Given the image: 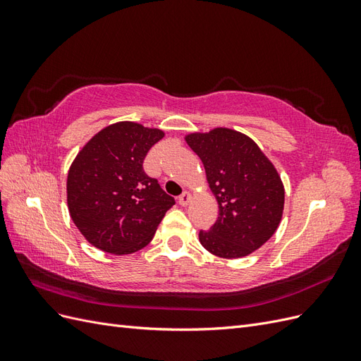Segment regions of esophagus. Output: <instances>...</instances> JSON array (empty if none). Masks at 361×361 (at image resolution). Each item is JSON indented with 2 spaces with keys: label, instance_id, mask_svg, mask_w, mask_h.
Segmentation results:
<instances>
[{
  "label": "esophagus",
  "instance_id": "34e87169",
  "mask_svg": "<svg viewBox=\"0 0 361 361\" xmlns=\"http://www.w3.org/2000/svg\"><path fill=\"white\" fill-rule=\"evenodd\" d=\"M190 202H191V194L187 192V191H183V192L179 195V204L187 206Z\"/></svg>",
  "mask_w": 361,
  "mask_h": 361
}]
</instances>
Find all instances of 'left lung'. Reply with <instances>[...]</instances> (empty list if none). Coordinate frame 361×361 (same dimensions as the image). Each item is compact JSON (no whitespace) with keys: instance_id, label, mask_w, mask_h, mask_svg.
<instances>
[{"instance_id":"8db88e82","label":"left lung","mask_w":361,"mask_h":361,"mask_svg":"<svg viewBox=\"0 0 361 361\" xmlns=\"http://www.w3.org/2000/svg\"><path fill=\"white\" fill-rule=\"evenodd\" d=\"M185 140L202 159L220 207L215 224L200 231V244L224 259L253 253L281 220L285 190L277 170L253 140L233 129L215 128Z\"/></svg>"}]
</instances>
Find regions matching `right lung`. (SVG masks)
<instances>
[{
  "instance_id": "right-lung-1",
  "label": "right lung",
  "mask_w": 361,
  "mask_h": 361,
  "mask_svg": "<svg viewBox=\"0 0 361 361\" xmlns=\"http://www.w3.org/2000/svg\"><path fill=\"white\" fill-rule=\"evenodd\" d=\"M164 137L159 129L118 122L97 133L68 174V206L75 226L96 248L130 255L146 247L174 199L150 178L143 162Z\"/></svg>"
}]
</instances>
